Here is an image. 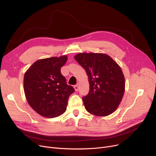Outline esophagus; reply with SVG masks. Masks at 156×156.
Instances as JSON below:
<instances>
[{"instance_id": "obj_1", "label": "esophagus", "mask_w": 156, "mask_h": 156, "mask_svg": "<svg viewBox=\"0 0 156 156\" xmlns=\"http://www.w3.org/2000/svg\"><path fill=\"white\" fill-rule=\"evenodd\" d=\"M74 89H75L76 91H78L79 89V84H77V85L74 86Z\"/></svg>"}]
</instances>
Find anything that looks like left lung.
<instances>
[{
  "mask_svg": "<svg viewBox=\"0 0 156 156\" xmlns=\"http://www.w3.org/2000/svg\"><path fill=\"white\" fill-rule=\"evenodd\" d=\"M74 58L88 76L89 91L82 98L86 110L98 116L113 113L125 92V77L120 67L104 53H80Z\"/></svg>",
  "mask_w": 156,
  "mask_h": 156,
  "instance_id": "8db88e82",
  "label": "left lung"
}]
</instances>
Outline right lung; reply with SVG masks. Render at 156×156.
<instances>
[{"instance_id":"obj_1","label":"right lung","mask_w":156,"mask_h":156,"mask_svg":"<svg viewBox=\"0 0 156 156\" xmlns=\"http://www.w3.org/2000/svg\"><path fill=\"white\" fill-rule=\"evenodd\" d=\"M67 56L50 57L35 62L24 76V90L27 103L42 116L55 118L66 111L68 99L75 91L67 85L60 69Z\"/></svg>"}]
</instances>
